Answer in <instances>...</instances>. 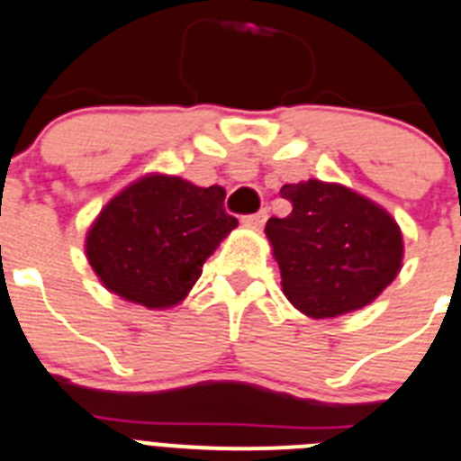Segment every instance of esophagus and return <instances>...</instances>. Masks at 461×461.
I'll use <instances>...</instances> for the list:
<instances>
[{"mask_svg": "<svg viewBox=\"0 0 461 461\" xmlns=\"http://www.w3.org/2000/svg\"><path fill=\"white\" fill-rule=\"evenodd\" d=\"M243 222L249 224V227H262V224L267 222V211L253 212V215H246V218H243Z\"/></svg>", "mask_w": 461, "mask_h": 461, "instance_id": "1", "label": "esophagus"}]
</instances>
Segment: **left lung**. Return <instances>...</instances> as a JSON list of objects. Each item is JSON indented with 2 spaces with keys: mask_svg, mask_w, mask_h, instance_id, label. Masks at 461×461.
I'll return each instance as SVG.
<instances>
[{
  "mask_svg": "<svg viewBox=\"0 0 461 461\" xmlns=\"http://www.w3.org/2000/svg\"><path fill=\"white\" fill-rule=\"evenodd\" d=\"M293 203L267 220L265 234L288 303L309 319L368 307L403 267V234L392 212L339 183L281 187Z\"/></svg>",
  "mask_w": 461,
  "mask_h": 461,
  "instance_id": "8db88e82",
  "label": "left lung"
}]
</instances>
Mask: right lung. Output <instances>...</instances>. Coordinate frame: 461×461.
<instances>
[{"label": "right lung", "instance_id": "obj_1", "mask_svg": "<svg viewBox=\"0 0 461 461\" xmlns=\"http://www.w3.org/2000/svg\"><path fill=\"white\" fill-rule=\"evenodd\" d=\"M220 185L147 173L119 194L86 231V258L100 284L126 303L176 307L199 281L201 267L239 224L222 208Z\"/></svg>", "mask_w": 461, "mask_h": 461}]
</instances>
